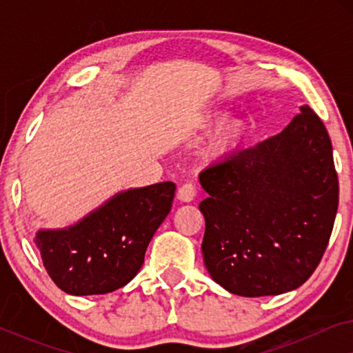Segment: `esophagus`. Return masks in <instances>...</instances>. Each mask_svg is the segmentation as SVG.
Returning a JSON list of instances; mask_svg holds the SVG:
<instances>
[{
  "label": "esophagus",
  "instance_id": "obj_1",
  "mask_svg": "<svg viewBox=\"0 0 353 353\" xmlns=\"http://www.w3.org/2000/svg\"><path fill=\"white\" fill-rule=\"evenodd\" d=\"M196 197V186L191 185V183H186V185L180 186L178 190V199L181 202H192Z\"/></svg>",
  "mask_w": 353,
  "mask_h": 353
}]
</instances>
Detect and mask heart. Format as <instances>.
<instances>
[{
    "mask_svg": "<svg viewBox=\"0 0 353 353\" xmlns=\"http://www.w3.org/2000/svg\"><path fill=\"white\" fill-rule=\"evenodd\" d=\"M221 109H207L191 122V132L205 133L217 127L201 149V161L205 165H220L243 151L252 137L254 125L245 115H233Z\"/></svg>",
    "mask_w": 353,
    "mask_h": 353,
    "instance_id": "1",
    "label": "heart"
}]
</instances>
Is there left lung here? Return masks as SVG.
I'll return each mask as SVG.
<instances>
[{"label": "left lung", "mask_w": 353, "mask_h": 353, "mask_svg": "<svg viewBox=\"0 0 353 353\" xmlns=\"http://www.w3.org/2000/svg\"><path fill=\"white\" fill-rule=\"evenodd\" d=\"M209 194L202 255L216 284L243 297L302 286L325 254L339 204L330 134L301 114L276 137L202 172Z\"/></svg>", "instance_id": "1"}]
</instances>
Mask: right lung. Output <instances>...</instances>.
<instances>
[{
  "instance_id": "add662e5",
  "label": "right lung",
  "mask_w": 353,
  "mask_h": 353,
  "mask_svg": "<svg viewBox=\"0 0 353 353\" xmlns=\"http://www.w3.org/2000/svg\"><path fill=\"white\" fill-rule=\"evenodd\" d=\"M175 183L120 191L65 228L38 230L37 249L70 296L114 292L137 276L154 233L172 209Z\"/></svg>"
}]
</instances>
